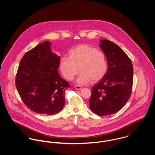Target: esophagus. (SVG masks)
Returning a JSON list of instances; mask_svg holds the SVG:
<instances>
[{
	"mask_svg": "<svg viewBox=\"0 0 155 155\" xmlns=\"http://www.w3.org/2000/svg\"><path fill=\"white\" fill-rule=\"evenodd\" d=\"M74 88L76 89H78V90H80V89H81L82 88V87L80 86V85H75V86H74Z\"/></svg>",
	"mask_w": 155,
	"mask_h": 155,
	"instance_id": "obj_1",
	"label": "esophagus"
}]
</instances>
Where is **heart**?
Instances as JSON below:
<instances>
[{
  "label": "heart",
  "mask_w": 155,
  "mask_h": 155,
  "mask_svg": "<svg viewBox=\"0 0 155 155\" xmlns=\"http://www.w3.org/2000/svg\"><path fill=\"white\" fill-rule=\"evenodd\" d=\"M79 68H78V67ZM107 60L104 53L88 45L78 46L68 52V57L60 60V69L64 77L71 81L81 71L76 82L87 84L91 81L102 79L107 71Z\"/></svg>",
  "instance_id": "b5f03b06"
}]
</instances>
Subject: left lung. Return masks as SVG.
Instances as JSON below:
<instances>
[{
	"label": "left lung",
	"mask_w": 155,
	"mask_h": 155,
	"mask_svg": "<svg viewBox=\"0 0 155 155\" xmlns=\"http://www.w3.org/2000/svg\"><path fill=\"white\" fill-rule=\"evenodd\" d=\"M100 42L108 68L104 77L92 87L89 104L94 113L106 116L120 110L130 99L134 71L131 60L118 45L107 39Z\"/></svg>",
	"instance_id": "obj_1"
}]
</instances>
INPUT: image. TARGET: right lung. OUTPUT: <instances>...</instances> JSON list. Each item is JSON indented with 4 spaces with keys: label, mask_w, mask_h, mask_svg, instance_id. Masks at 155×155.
I'll return each mask as SVG.
<instances>
[{
    "label": "right lung",
    "mask_w": 155,
    "mask_h": 155,
    "mask_svg": "<svg viewBox=\"0 0 155 155\" xmlns=\"http://www.w3.org/2000/svg\"><path fill=\"white\" fill-rule=\"evenodd\" d=\"M60 57L45 41L27 52L20 61L15 85L24 103L31 110L52 115L63 109L66 90L70 87L60 75Z\"/></svg>",
    "instance_id": "1"
}]
</instances>
